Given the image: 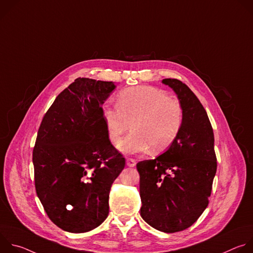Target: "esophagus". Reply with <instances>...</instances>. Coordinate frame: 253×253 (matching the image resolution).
Masks as SVG:
<instances>
[{
    "label": "esophagus",
    "instance_id": "34e87169",
    "mask_svg": "<svg viewBox=\"0 0 253 253\" xmlns=\"http://www.w3.org/2000/svg\"><path fill=\"white\" fill-rule=\"evenodd\" d=\"M126 164L129 166V167H134L136 165V161L135 159L133 158H127L126 159Z\"/></svg>",
    "mask_w": 253,
    "mask_h": 253
}]
</instances>
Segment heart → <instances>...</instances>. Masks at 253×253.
<instances>
[{"label": "heart", "instance_id": "1", "mask_svg": "<svg viewBox=\"0 0 253 253\" xmlns=\"http://www.w3.org/2000/svg\"><path fill=\"white\" fill-rule=\"evenodd\" d=\"M105 125L113 143H118L126 131L133 129L119 144L128 154L154 152L169 148L182 126L183 112L180 103L157 88L138 86L122 90L116 107L103 109Z\"/></svg>", "mask_w": 253, "mask_h": 253}]
</instances>
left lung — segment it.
<instances>
[{
	"label": "left lung",
	"mask_w": 253,
	"mask_h": 253,
	"mask_svg": "<svg viewBox=\"0 0 253 253\" xmlns=\"http://www.w3.org/2000/svg\"><path fill=\"white\" fill-rule=\"evenodd\" d=\"M162 83L177 94L183 120L172 145L155 159L137 163L141 217L166 233L190 227L208 206L217 169L214 134L204 107L177 79Z\"/></svg>",
	"instance_id": "obj_1"
}]
</instances>
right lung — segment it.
Masks as SVG:
<instances>
[{"label":"right lung","instance_id":"1","mask_svg":"<svg viewBox=\"0 0 253 253\" xmlns=\"http://www.w3.org/2000/svg\"><path fill=\"white\" fill-rule=\"evenodd\" d=\"M113 82L77 78L46 112L33 149L36 192L51 221L83 233L109 214V193L125 167L112 145L102 104Z\"/></svg>","mask_w":253,"mask_h":253}]
</instances>
